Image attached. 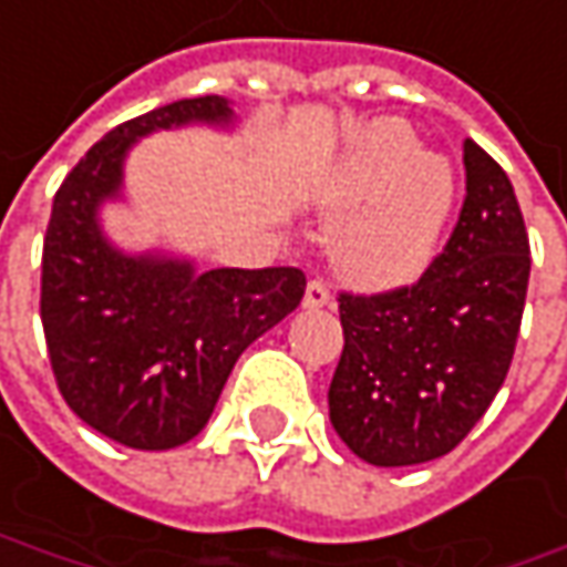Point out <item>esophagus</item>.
I'll use <instances>...</instances> for the list:
<instances>
[{
    "label": "esophagus",
    "instance_id": "34e87169",
    "mask_svg": "<svg viewBox=\"0 0 567 567\" xmlns=\"http://www.w3.org/2000/svg\"><path fill=\"white\" fill-rule=\"evenodd\" d=\"M308 311H317V308H330L333 305V298H330V291H327V285L323 282H308L305 288V301H301Z\"/></svg>",
    "mask_w": 567,
    "mask_h": 567
}]
</instances>
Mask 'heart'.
I'll list each match as a JSON object with an SVG mask.
<instances>
[{
  "mask_svg": "<svg viewBox=\"0 0 567 567\" xmlns=\"http://www.w3.org/2000/svg\"><path fill=\"white\" fill-rule=\"evenodd\" d=\"M315 195L327 208H343L327 227L337 276L394 288L430 266L455 205V169L443 153L416 147L408 121L379 117L352 137Z\"/></svg>",
  "mask_w": 567,
  "mask_h": 567,
  "instance_id": "1",
  "label": "heart"
}]
</instances>
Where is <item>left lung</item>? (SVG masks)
<instances>
[{"label": "left lung", "instance_id": "left-lung-1", "mask_svg": "<svg viewBox=\"0 0 567 567\" xmlns=\"http://www.w3.org/2000/svg\"><path fill=\"white\" fill-rule=\"evenodd\" d=\"M465 205L446 250L411 288L340 295L343 355L330 423L362 462L401 468L452 452L491 408L514 359L529 240L507 173L462 144Z\"/></svg>", "mask_w": 567, "mask_h": 567}]
</instances>
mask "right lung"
I'll return each mask as SVG.
<instances>
[{
    "label": "right lung",
    "mask_w": 567,
    "mask_h": 567,
    "mask_svg": "<svg viewBox=\"0 0 567 567\" xmlns=\"http://www.w3.org/2000/svg\"><path fill=\"white\" fill-rule=\"evenodd\" d=\"M224 95L183 99L109 131L53 198L41 320L73 414L131 450H176L215 414L240 352L301 305L305 272L198 269L169 247L124 250L105 208L124 205L131 151L159 131H237Z\"/></svg>",
    "instance_id": "add662e5"
}]
</instances>
